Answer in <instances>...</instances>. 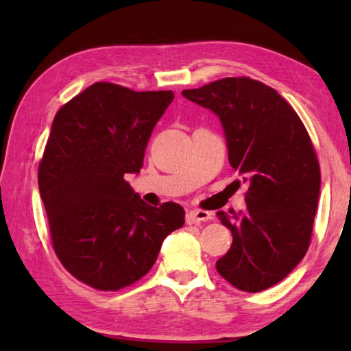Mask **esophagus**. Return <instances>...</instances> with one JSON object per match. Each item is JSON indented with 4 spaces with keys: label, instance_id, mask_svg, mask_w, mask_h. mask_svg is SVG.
<instances>
[{
    "label": "esophagus",
    "instance_id": "esophagus-1",
    "mask_svg": "<svg viewBox=\"0 0 351 351\" xmlns=\"http://www.w3.org/2000/svg\"><path fill=\"white\" fill-rule=\"evenodd\" d=\"M209 219H212V213H210V212L198 210V209L189 210L187 215H186L187 224H199V223L209 221Z\"/></svg>",
    "mask_w": 351,
    "mask_h": 351
}]
</instances>
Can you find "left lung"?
<instances>
[{"label": "left lung", "mask_w": 351, "mask_h": 351, "mask_svg": "<svg viewBox=\"0 0 351 351\" xmlns=\"http://www.w3.org/2000/svg\"><path fill=\"white\" fill-rule=\"evenodd\" d=\"M182 96L218 116L230 167L249 184L245 212H217L234 237L217 271L246 293L274 287L310 246L320 192L310 136L280 94L249 77H226Z\"/></svg>", "instance_id": "obj_1"}]
</instances>
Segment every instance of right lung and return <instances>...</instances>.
Masks as SVG:
<instances>
[{"mask_svg": "<svg viewBox=\"0 0 351 351\" xmlns=\"http://www.w3.org/2000/svg\"><path fill=\"white\" fill-rule=\"evenodd\" d=\"M173 91L97 82L57 111L38 189L58 260L80 282L117 291L152 269L162 241L184 226L182 207H152L123 180L139 173Z\"/></svg>", "mask_w": 351, "mask_h": 351, "instance_id": "add662e5", "label": "right lung"}]
</instances>
